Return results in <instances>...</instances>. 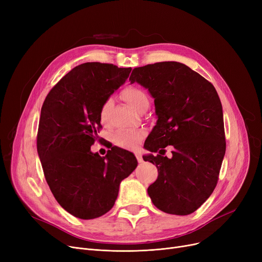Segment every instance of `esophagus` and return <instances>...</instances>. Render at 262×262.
<instances>
[{
    "instance_id": "obj_1",
    "label": "esophagus",
    "mask_w": 262,
    "mask_h": 262,
    "mask_svg": "<svg viewBox=\"0 0 262 262\" xmlns=\"http://www.w3.org/2000/svg\"><path fill=\"white\" fill-rule=\"evenodd\" d=\"M135 155H136V158H137V160H138V162H139V163L143 161V158H142L141 153H139V152H136V153H135Z\"/></svg>"
}]
</instances>
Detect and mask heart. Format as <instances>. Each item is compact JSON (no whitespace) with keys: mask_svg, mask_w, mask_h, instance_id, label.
Returning a JSON list of instances; mask_svg holds the SVG:
<instances>
[{"mask_svg":"<svg viewBox=\"0 0 262 262\" xmlns=\"http://www.w3.org/2000/svg\"><path fill=\"white\" fill-rule=\"evenodd\" d=\"M123 99L125 100L134 109L139 110L144 104L148 103L147 94L140 88L129 86L122 91ZM113 101L108 99L101 107L100 110V118L104 122L106 120L107 114L112 107ZM144 133L142 130H135V129H121L115 133L114 135V142L120 146L125 148H132L137 145L143 137Z\"/></svg>","mask_w":262,"mask_h":262,"instance_id":"obj_1","label":"heart"}]
</instances>
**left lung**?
<instances>
[{"instance_id":"obj_1","label":"left lung","mask_w":262,"mask_h":262,"mask_svg":"<svg viewBox=\"0 0 262 262\" xmlns=\"http://www.w3.org/2000/svg\"><path fill=\"white\" fill-rule=\"evenodd\" d=\"M129 80L148 90L158 118L144 143L149 152L160 154L143 157L158 169L147 193L163 212H194L213 192L226 149L216 90L198 72L176 61L135 68ZM168 145L174 147L171 159L161 153Z\"/></svg>"}]
</instances>
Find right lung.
Here are the masks:
<instances>
[{
	"label": "right lung",
	"instance_id": "right-lung-1",
	"mask_svg": "<svg viewBox=\"0 0 262 262\" xmlns=\"http://www.w3.org/2000/svg\"><path fill=\"white\" fill-rule=\"evenodd\" d=\"M130 71L112 63H81L52 88L41 108L37 150L46 181L58 204L76 217L108 212L121 182L138 166L126 149L113 147L105 157L90 149L102 127V105Z\"/></svg>",
	"mask_w": 262,
	"mask_h": 262
}]
</instances>
